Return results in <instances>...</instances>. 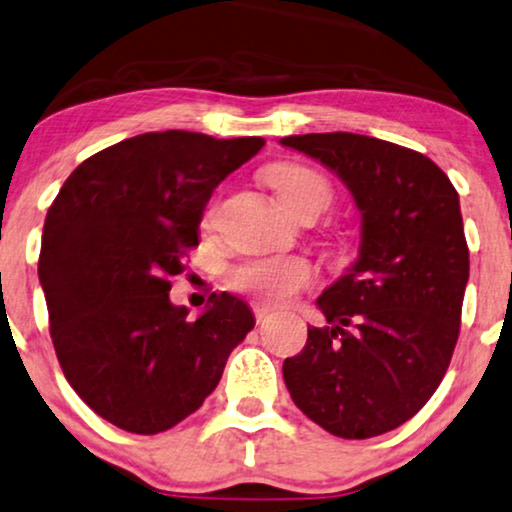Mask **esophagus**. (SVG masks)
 <instances>
[{
	"instance_id": "obj_1",
	"label": "esophagus",
	"mask_w": 512,
	"mask_h": 512,
	"mask_svg": "<svg viewBox=\"0 0 512 512\" xmlns=\"http://www.w3.org/2000/svg\"><path fill=\"white\" fill-rule=\"evenodd\" d=\"M252 314H255V321L260 323V321H264V319H269V309H264V307H260V304H255V307H252Z\"/></svg>"
}]
</instances>
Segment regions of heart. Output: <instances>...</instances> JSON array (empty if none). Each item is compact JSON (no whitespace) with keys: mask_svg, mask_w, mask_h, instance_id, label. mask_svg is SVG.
I'll list each match as a JSON object with an SVG mask.
<instances>
[{"mask_svg":"<svg viewBox=\"0 0 512 512\" xmlns=\"http://www.w3.org/2000/svg\"><path fill=\"white\" fill-rule=\"evenodd\" d=\"M269 179L293 215L304 208L326 210L333 198L331 184L304 165H278L269 172ZM215 212L217 208L212 203L205 210V226L212 224ZM314 281L316 269L304 257H257L229 271L231 288L269 307L290 302L297 293L314 286Z\"/></svg>","mask_w":512,"mask_h":512,"instance_id":"heart-1","label":"heart"}]
</instances>
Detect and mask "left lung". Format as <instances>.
<instances>
[{
  "label": "left lung",
  "instance_id": "1",
  "mask_svg": "<svg viewBox=\"0 0 512 512\" xmlns=\"http://www.w3.org/2000/svg\"><path fill=\"white\" fill-rule=\"evenodd\" d=\"M333 170L361 212L357 262L321 293L328 326L283 361L295 406L335 437L368 439L416 416L454 354L468 243L449 177L411 148L352 132L281 139Z\"/></svg>",
  "mask_w": 512,
  "mask_h": 512
}]
</instances>
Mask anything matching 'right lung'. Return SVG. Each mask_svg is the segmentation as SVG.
Instances as JSON below:
<instances>
[{"instance_id":"obj_1","label":"right lung","mask_w":512,"mask_h":512,"mask_svg":"<svg viewBox=\"0 0 512 512\" xmlns=\"http://www.w3.org/2000/svg\"><path fill=\"white\" fill-rule=\"evenodd\" d=\"M262 146L181 129L139 134L77 165L51 203L37 274L58 364L120 430L158 435L198 411L255 326L229 293H212L191 321L170 302V276L186 269L219 181Z\"/></svg>"}]
</instances>
